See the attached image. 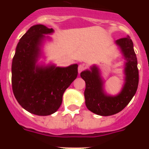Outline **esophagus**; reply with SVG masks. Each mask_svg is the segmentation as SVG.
<instances>
[{
  "instance_id": "34e87169",
  "label": "esophagus",
  "mask_w": 149,
  "mask_h": 149,
  "mask_svg": "<svg viewBox=\"0 0 149 149\" xmlns=\"http://www.w3.org/2000/svg\"><path fill=\"white\" fill-rule=\"evenodd\" d=\"M85 69V66H84V65H79V68H78V71H79V73H80L81 72L83 71V70Z\"/></svg>"
}]
</instances>
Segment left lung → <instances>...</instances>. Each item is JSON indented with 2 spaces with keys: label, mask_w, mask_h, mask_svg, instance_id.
Instances as JSON below:
<instances>
[{
  "label": "left lung",
  "mask_w": 149,
  "mask_h": 149,
  "mask_svg": "<svg viewBox=\"0 0 149 149\" xmlns=\"http://www.w3.org/2000/svg\"><path fill=\"white\" fill-rule=\"evenodd\" d=\"M115 43L125 61L123 70L124 84L117 95H110L105 91V81L96 65L81 73V77L86 83V106L93 113L101 116H109L123 110L135 95L139 86L138 61L133 41L127 36L116 40Z\"/></svg>",
  "instance_id": "8db88e82"
}]
</instances>
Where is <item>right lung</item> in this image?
I'll use <instances>...</instances> for the list:
<instances>
[{
	"label": "right lung",
	"instance_id": "right-lung-1",
	"mask_svg": "<svg viewBox=\"0 0 149 149\" xmlns=\"http://www.w3.org/2000/svg\"><path fill=\"white\" fill-rule=\"evenodd\" d=\"M52 29L45 25L31 26L19 40L12 61L11 82L19 104L30 113L47 116L61 107L63 95L78 76V64L59 67L39 63L42 47Z\"/></svg>",
	"mask_w": 149,
	"mask_h": 149
}]
</instances>
